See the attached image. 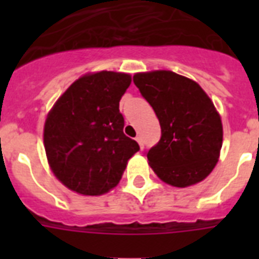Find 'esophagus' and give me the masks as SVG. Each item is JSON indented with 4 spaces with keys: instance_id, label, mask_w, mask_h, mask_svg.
I'll return each mask as SVG.
<instances>
[{
    "instance_id": "esophagus-1",
    "label": "esophagus",
    "mask_w": 259,
    "mask_h": 259,
    "mask_svg": "<svg viewBox=\"0 0 259 259\" xmlns=\"http://www.w3.org/2000/svg\"><path fill=\"white\" fill-rule=\"evenodd\" d=\"M136 141L138 142V145L141 146V149H142V148H144V142H142V138H141V136H137V137H136Z\"/></svg>"
}]
</instances>
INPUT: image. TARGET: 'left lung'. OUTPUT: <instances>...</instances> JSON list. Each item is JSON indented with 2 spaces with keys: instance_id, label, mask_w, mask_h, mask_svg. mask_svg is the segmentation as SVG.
<instances>
[{
  "instance_id": "8db88e82",
  "label": "left lung",
  "mask_w": 259,
  "mask_h": 259,
  "mask_svg": "<svg viewBox=\"0 0 259 259\" xmlns=\"http://www.w3.org/2000/svg\"><path fill=\"white\" fill-rule=\"evenodd\" d=\"M133 82L161 126L160 141L146 153L154 173L179 188L204 180L217 165L223 142L212 101L196 82L172 71L140 72Z\"/></svg>"
}]
</instances>
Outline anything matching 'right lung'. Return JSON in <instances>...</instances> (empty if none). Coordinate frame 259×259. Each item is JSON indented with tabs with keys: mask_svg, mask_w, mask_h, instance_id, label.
<instances>
[{
	"mask_svg": "<svg viewBox=\"0 0 259 259\" xmlns=\"http://www.w3.org/2000/svg\"><path fill=\"white\" fill-rule=\"evenodd\" d=\"M129 74L101 71L75 80L48 113L44 146L55 176L71 191L98 196L119 183L140 150L123 134L119 101Z\"/></svg>",
	"mask_w": 259,
	"mask_h": 259,
	"instance_id": "right-lung-1",
	"label": "right lung"
}]
</instances>
